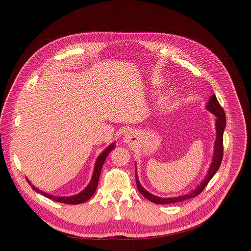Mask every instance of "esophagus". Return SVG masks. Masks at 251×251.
<instances>
[{"instance_id":"1","label":"esophagus","mask_w":251,"mask_h":251,"mask_svg":"<svg viewBox=\"0 0 251 251\" xmlns=\"http://www.w3.org/2000/svg\"><path fill=\"white\" fill-rule=\"evenodd\" d=\"M137 139H138V135H137L135 131L129 130V131H127V132H125V134H124V140L128 144H134L137 141Z\"/></svg>"}]
</instances>
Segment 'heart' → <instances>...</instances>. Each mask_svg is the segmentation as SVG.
I'll return each instance as SVG.
<instances>
[{"mask_svg": "<svg viewBox=\"0 0 251 251\" xmlns=\"http://www.w3.org/2000/svg\"><path fill=\"white\" fill-rule=\"evenodd\" d=\"M153 83H154V86H159V85H160V83H161V82H160V81H159V80H155V81H154V82H153ZM168 98H169V95H167V96H165V97H164V98H163V99H162V100H167V99H168Z\"/></svg>", "mask_w": 251, "mask_h": 251, "instance_id": "heart-1", "label": "heart"}]
</instances>
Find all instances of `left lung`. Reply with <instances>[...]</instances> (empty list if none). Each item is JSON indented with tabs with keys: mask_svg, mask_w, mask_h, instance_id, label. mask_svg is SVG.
<instances>
[{
	"mask_svg": "<svg viewBox=\"0 0 251 251\" xmlns=\"http://www.w3.org/2000/svg\"><path fill=\"white\" fill-rule=\"evenodd\" d=\"M206 109L212 112L215 116H216V130H217V138L215 141V153H214V159H213V163L209 167L208 173L206 175V177L204 178V180L201 183V185L197 187L195 190H193L192 192H190L189 194H185L182 196H178V197H170V199H162V197H157L155 195L151 194L150 192H148L146 189H144L140 184L139 181L136 177V185H137V189L138 191L146 197L147 200H149L151 202L157 203V204H168V203H175V202H180L183 201H186L189 199H192V197H195L199 194L201 193V191L205 188V186L208 184V182L210 181L214 177V175L217 173V171L219 170L222 160H223V154H224V146H223V134H224V129L226 127V115L225 112H224L223 108L221 107V104L219 103L217 97L215 95H213L210 97L207 104H206Z\"/></svg>",
	"mask_w": 251,
	"mask_h": 251,
	"instance_id": "obj_1",
	"label": "left lung"
}]
</instances>
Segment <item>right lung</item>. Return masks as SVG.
Listing matches in <instances>:
<instances>
[{"label":"right lung","mask_w":251,"mask_h":251,"mask_svg":"<svg viewBox=\"0 0 251 251\" xmlns=\"http://www.w3.org/2000/svg\"><path fill=\"white\" fill-rule=\"evenodd\" d=\"M115 148V143H112L111 146H109L107 149H105L101 154H100V156L98 157L97 160V163H96V167H95V171H94V175H92V178L89 182V184L87 185V187L82 190L80 193H78L76 195H73V196H68V197H59V196H52V195H50L46 192H43L39 189L35 188L33 185H31V183L26 179V181H27L29 183V185L31 186V188L38 192L41 193L43 195H45L46 197H48V199L54 201H57V202H61V203H66V204H79V203H83L85 202L86 201H88L90 197L94 195V193L96 192L97 190V187H98V183H99V179H100V171H101V168H102V165L104 163V160L105 157L108 156L109 152L114 150Z\"/></svg>","instance_id":"obj_1"}]
</instances>
